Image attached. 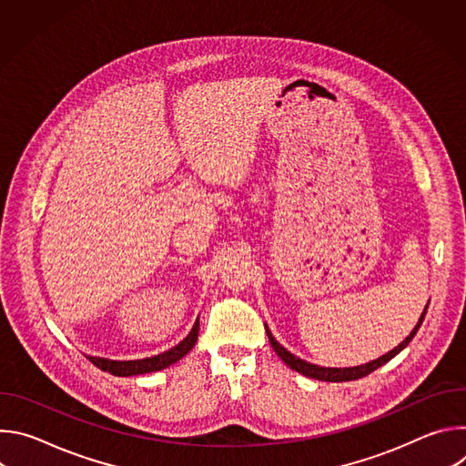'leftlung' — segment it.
<instances>
[{
    "instance_id": "8db88e82",
    "label": "left lung",
    "mask_w": 466,
    "mask_h": 466,
    "mask_svg": "<svg viewBox=\"0 0 466 466\" xmlns=\"http://www.w3.org/2000/svg\"><path fill=\"white\" fill-rule=\"evenodd\" d=\"M428 304H430V302H428ZM428 304H426L424 311L420 313V319H419L417 326L411 329V334H410L400 345L394 347L390 352L380 356L378 360H372V361L363 363V365H358V367H343V369L339 367V369H338V367H320V365L308 363V361L297 358L295 354H291L288 349H284V347L273 338V334H271V329H269L268 324H265V331H268V338H269V343H271L273 350L277 352V356H279L289 369H293V370H297V372H300V374H304V376H308V378L320 380V381H350V380H360V378L370 374V372L376 370L378 367H381V365H385L387 361H390L396 354H400V352L410 345V341L415 338V334L419 331V328H420V324H422V320H424V317H426Z\"/></svg>"
}]
</instances>
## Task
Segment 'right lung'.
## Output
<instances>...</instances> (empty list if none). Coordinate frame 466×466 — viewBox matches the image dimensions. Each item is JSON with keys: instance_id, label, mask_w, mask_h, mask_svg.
<instances>
[{"instance_id": "obj_1", "label": "right lung", "mask_w": 466, "mask_h": 466, "mask_svg": "<svg viewBox=\"0 0 466 466\" xmlns=\"http://www.w3.org/2000/svg\"><path fill=\"white\" fill-rule=\"evenodd\" d=\"M197 338H198V317H197L189 334L177 347H173L158 356H151V358H144V360H128V361L106 360V358H97V356H86V358L101 370L110 372L114 376H138V374L157 372V370L167 369L169 365L177 363L195 347Z\"/></svg>"}]
</instances>
